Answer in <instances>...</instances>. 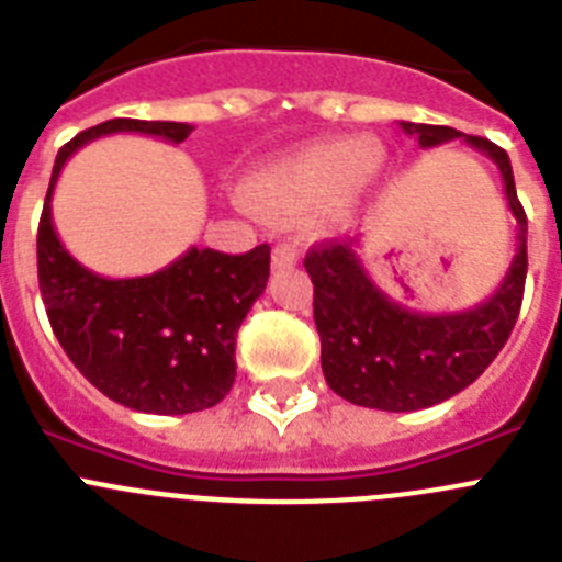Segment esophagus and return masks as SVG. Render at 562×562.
Returning a JSON list of instances; mask_svg holds the SVG:
<instances>
[{
    "label": "esophagus",
    "instance_id": "34e87169",
    "mask_svg": "<svg viewBox=\"0 0 562 562\" xmlns=\"http://www.w3.org/2000/svg\"><path fill=\"white\" fill-rule=\"evenodd\" d=\"M297 265V252L295 247L290 245H278L272 250V270H290V267Z\"/></svg>",
    "mask_w": 562,
    "mask_h": 562
}]
</instances>
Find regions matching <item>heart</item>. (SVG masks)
Wrapping results in <instances>:
<instances>
[{
  "instance_id": "1",
  "label": "heart",
  "mask_w": 562,
  "mask_h": 562,
  "mask_svg": "<svg viewBox=\"0 0 562 562\" xmlns=\"http://www.w3.org/2000/svg\"><path fill=\"white\" fill-rule=\"evenodd\" d=\"M389 154L376 140L321 137L247 173L250 205L278 222L310 213L315 231L342 225L385 173Z\"/></svg>"
}]
</instances>
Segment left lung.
Listing matches in <instances>:
<instances>
[{
	"label": "left lung",
	"mask_w": 562,
	"mask_h": 562,
	"mask_svg": "<svg viewBox=\"0 0 562 562\" xmlns=\"http://www.w3.org/2000/svg\"><path fill=\"white\" fill-rule=\"evenodd\" d=\"M422 148L464 137L504 177L509 211L518 220V252L493 297L453 315H422L391 301L360 261V241H321L304 258L315 284L321 366L342 400L376 411H419L450 400L479 380L498 357L518 321L526 284V213L515 193L509 154L486 137L450 126L400 123Z\"/></svg>",
	"instance_id": "left-lung-1"
}]
</instances>
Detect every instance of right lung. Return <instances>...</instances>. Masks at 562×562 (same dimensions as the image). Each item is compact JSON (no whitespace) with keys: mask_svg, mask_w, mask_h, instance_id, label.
<instances>
[{"mask_svg":"<svg viewBox=\"0 0 562 562\" xmlns=\"http://www.w3.org/2000/svg\"><path fill=\"white\" fill-rule=\"evenodd\" d=\"M193 126L114 117L58 151L38 222V290L49 326L76 369L109 400L143 414L213 408L236 380V331L270 278V247L241 256L191 247L140 278H103L69 256L49 200L64 162L103 134L137 132L182 143Z\"/></svg>","mask_w":562,"mask_h":562,"instance_id":"1","label":"right lung"}]
</instances>
